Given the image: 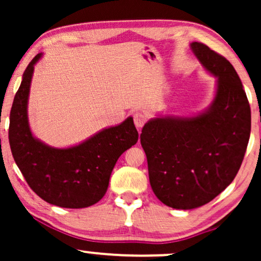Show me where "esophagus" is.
Listing matches in <instances>:
<instances>
[{
  "instance_id": "esophagus-1",
  "label": "esophagus",
  "mask_w": 261,
  "mask_h": 261,
  "mask_svg": "<svg viewBox=\"0 0 261 261\" xmlns=\"http://www.w3.org/2000/svg\"><path fill=\"white\" fill-rule=\"evenodd\" d=\"M147 121V115L141 112H137L134 114V123L138 128H141Z\"/></svg>"
}]
</instances>
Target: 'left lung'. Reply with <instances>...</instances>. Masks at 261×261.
<instances>
[{"mask_svg": "<svg viewBox=\"0 0 261 261\" xmlns=\"http://www.w3.org/2000/svg\"><path fill=\"white\" fill-rule=\"evenodd\" d=\"M190 48L216 78L213 102L192 116L153 117L140 134L153 192L181 210L206 204L233 181L251 134V108L233 65L201 42Z\"/></svg>", "mask_w": 261, "mask_h": 261, "instance_id": "left-lung-1", "label": "left lung"}]
</instances>
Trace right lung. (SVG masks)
<instances>
[{
  "label": "right lung",
  "instance_id": "add662e5",
  "mask_svg": "<svg viewBox=\"0 0 261 261\" xmlns=\"http://www.w3.org/2000/svg\"><path fill=\"white\" fill-rule=\"evenodd\" d=\"M41 57L39 53L28 64L14 97L10 149L24 179L39 197L62 208H87L106 195L114 166L124 151L137 144L138 130L129 116L70 147H52L35 138L27 109L34 66Z\"/></svg>",
  "mask_w": 261,
  "mask_h": 261
}]
</instances>
